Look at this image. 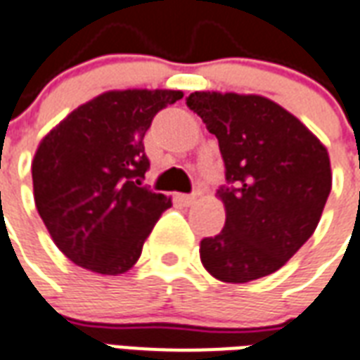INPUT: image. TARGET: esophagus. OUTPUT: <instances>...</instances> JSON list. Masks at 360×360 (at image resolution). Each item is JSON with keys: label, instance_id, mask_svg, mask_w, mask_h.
<instances>
[{"label": "esophagus", "instance_id": "obj_1", "mask_svg": "<svg viewBox=\"0 0 360 360\" xmlns=\"http://www.w3.org/2000/svg\"><path fill=\"white\" fill-rule=\"evenodd\" d=\"M176 199L182 203V205H191L193 201H195V193H178Z\"/></svg>", "mask_w": 360, "mask_h": 360}]
</instances>
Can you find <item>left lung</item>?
I'll return each mask as SVG.
<instances>
[{
  "label": "left lung",
  "instance_id": "obj_1",
  "mask_svg": "<svg viewBox=\"0 0 360 360\" xmlns=\"http://www.w3.org/2000/svg\"><path fill=\"white\" fill-rule=\"evenodd\" d=\"M186 105L217 136L226 222L203 238L209 274L243 284L269 276L316 230L332 190L326 148L299 119L263 96L193 91Z\"/></svg>",
  "mask_w": 360,
  "mask_h": 360
}]
</instances>
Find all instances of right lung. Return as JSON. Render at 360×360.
Here are the masks:
<instances>
[{
	"mask_svg": "<svg viewBox=\"0 0 360 360\" xmlns=\"http://www.w3.org/2000/svg\"><path fill=\"white\" fill-rule=\"evenodd\" d=\"M176 90L107 91L47 134L32 161L34 201L70 261L117 276L140 259L170 199L141 186L149 169L143 138Z\"/></svg>",
	"mask_w": 360,
	"mask_h": 360,
	"instance_id": "1",
	"label": "right lung"
}]
</instances>
